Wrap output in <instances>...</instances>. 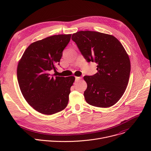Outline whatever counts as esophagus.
<instances>
[{
    "label": "esophagus",
    "mask_w": 151,
    "mask_h": 151,
    "mask_svg": "<svg viewBox=\"0 0 151 151\" xmlns=\"http://www.w3.org/2000/svg\"><path fill=\"white\" fill-rule=\"evenodd\" d=\"M81 78H82V77H77V76H76V77H75V81H78L80 80Z\"/></svg>",
    "instance_id": "34e87169"
}]
</instances>
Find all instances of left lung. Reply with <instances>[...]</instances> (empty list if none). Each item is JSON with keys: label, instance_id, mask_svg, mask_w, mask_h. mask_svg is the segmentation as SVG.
<instances>
[{"label": "left lung", "instance_id": "1", "mask_svg": "<svg viewBox=\"0 0 151 151\" xmlns=\"http://www.w3.org/2000/svg\"><path fill=\"white\" fill-rule=\"evenodd\" d=\"M72 39L88 62L97 63V72L85 76L87 83L85 99L89 104L109 107L124 94L131 70L130 58L121 43L114 36L94 31H79Z\"/></svg>", "mask_w": 151, "mask_h": 151}]
</instances>
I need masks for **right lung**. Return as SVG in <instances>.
Returning <instances> with one entry per match:
<instances>
[{
	"mask_svg": "<svg viewBox=\"0 0 151 151\" xmlns=\"http://www.w3.org/2000/svg\"><path fill=\"white\" fill-rule=\"evenodd\" d=\"M72 34L58 35L33 42L18 61L17 79L26 101L36 111L52 115L66 108L75 78L51 76Z\"/></svg>",
	"mask_w": 151,
	"mask_h": 151,
	"instance_id": "add662e5",
	"label": "right lung"
}]
</instances>
